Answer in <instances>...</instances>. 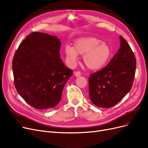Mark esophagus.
Listing matches in <instances>:
<instances>
[{
  "instance_id": "1",
  "label": "esophagus",
  "mask_w": 148,
  "mask_h": 148,
  "mask_svg": "<svg viewBox=\"0 0 148 148\" xmlns=\"http://www.w3.org/2000/svg\"><path fill=\"white\" fill-rule=\"evenodd\" d=\"M81 75V73L80 72V71H76V72L75 73V75L76 76V77H78V76H80Z\"/></svg>"
}]
</instances>
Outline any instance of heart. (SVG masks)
Masks as SVG:
<instances>
[{"label":"heart","instance_id":"obj_1","mask_svg":"<svg viewBox=\"0 0 148 148\" xmlns=\"http://www.w3.org/2000/svg\"><path fill=\"white\" fill-rule=\"evenodd\" d=\"M64 53L71 64L75 63L78 55L84 56L83 60L86 66L91 70L102 68L110 59L112 51L107 43L95 37L81 38L76 40L74 47L66 46Z\"/></svg>","mask_w":148,"mask_h":148}]
</instances>
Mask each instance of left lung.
I'll return each instance as SVG.
<instances>
[{
  "instance_id": "obj_1",
  "label": "left lung",
  "mask_w": 148,
  "mask_h": 148,
  "mask_svg": "<svg viewBox=\"0 0 148 148\" xmlns=\"http://www.w3.org/2000/svg\"><path fill=\"white\" fill-rule=\"evenodd\" d=\"M120 48L106 66L91 74L89 95L96 106L110 108L130 91L135 77L136 58L127 42L119 36Z\"/></svg>"
}]
</instances>
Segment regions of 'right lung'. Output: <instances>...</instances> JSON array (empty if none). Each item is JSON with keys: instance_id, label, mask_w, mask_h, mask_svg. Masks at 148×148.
Segmentation results:
<instances>
[{"instance_id": "add662e5", "label": "right lung", "mask_w": 148, "mask_h": 148, "mask_svg": "<svg viewBox=\"0 0 148 148\" xmlns=\"http://www.w3.org/2000/svg\"><path fill=\"white\" fill-rule=\"evenodd\" d=\"M60 46L57 36L32 32L14 53L12 68L15 88L34 108L49 110L56 106L64 85L73 74L60 58Z\"/></svg>"}]
</instances>
